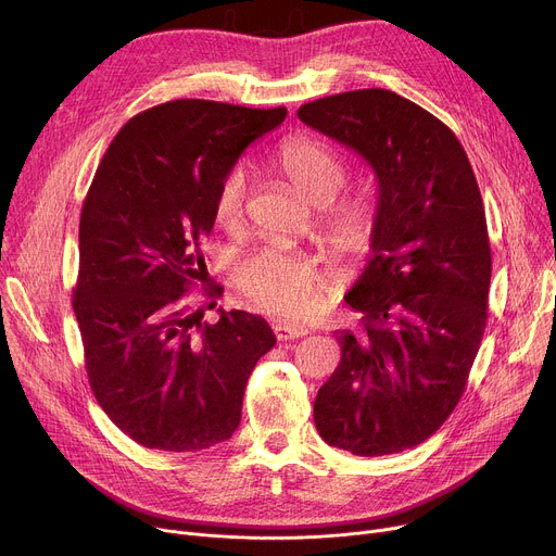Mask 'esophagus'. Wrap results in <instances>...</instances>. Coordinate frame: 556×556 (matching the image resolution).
<instances>
[{
	"instance_id": "34e87169",
	"label": "esophagus",
	"mask_w": 556,
	"mask_h": 556,
	"mask_svg": "<svg viewBox=\"0 0 556 556\" xmlns=\"http://www.w3.org/2000/svg\"><path fill=\"white\" fill-rule=\"evenodd\" d=\"M273 330H275V334H277L279 341H288V339H296V337L308 334V330H306L304 326L292 324V321H275V324H273Z\"/></svg>"
}]
</instances>
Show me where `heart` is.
Masks as SVG:
<instances>
[{
  "instance_id": "obj_1",
  "label": "heart",
  "mask_w": 556,
  "mask_h": 556,
  "mask_svg": "<svg viewBox=\"0 0 556 556\" xmlns=\"http://www.w3.org/2000/svg\"><path fill=\"white\" fill-rule=\"evenodd\" d=\"M275 164L294 190L317 206L319 235L341 252L357 250L372 226L370 211L359 201H337L345 184V170L332 150L313 137L286 139L275 153ZM248 194L243 168H232L215 194V219L224 228H237ZM237 288L257 311L299 317L311 306L321 286L317 264L301 252L268 245L252 252L237 266Z\"/></svg>"
}]
</instances>
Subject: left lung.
Listing matches in <instances>:
<instances>
[{"label":"left lung","instance_id":"obj_1","mask_svg":"<svg viewBox=\"0 0 556 556\" xmlns=\"http://www.w3.org/2000/svg\"><path fill=\"white\" fill-rule=\"evenodd\" d=\"M299 119L375 173L370 260L345 294L341 362L315 399L328 445L383 457L419 445L457 406L488 319L490 241L481 192L454 132L383 88L317 99Z\"/></svg>","mask_w":556,"mask_h":556}]
</instances>
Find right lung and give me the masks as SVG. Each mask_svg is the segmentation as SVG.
I'll list each match as a JSON object with an SVG mask.
<instances>
[{
    "mask_svg": "<svg viewBox=\"0 0 556 556\" xmlns=\"http://www.w3.org/2000/svg\"><path fill=\"white\" fill-rule=\"evenodd\" d=\"M286 113L208 99L153 106L115 135L88 188L73 290L86 372L102 410L143 447L197 452L230 439L248 377L277 343L245 311L201 321L186 292L208 275L199 243L215 226L222 179Z\"/></svg>",
    "mask_w": 556,
    "mask_h": 556,
    "instance_id": "add662e5",
    "label": "right lung"
}]
</instances>
